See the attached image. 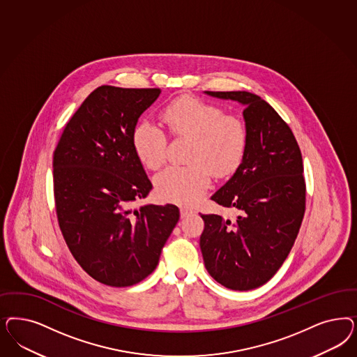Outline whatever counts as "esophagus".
Returning a JSON list of instances; mask_svg holds the SVG:
<instances>
[{"mask_svg": "<svg viewBox=\"0 0 357 357\" xmlns=\"http://www.w3.org/2000/svg\"><path fill=\"white\" fill-rule=\"evenodd\" d=\"M196 211L193 210V208H188V207H181L180 208V214H181V218H186V217H189L190 214H195Z\"/></svg>", "mask_w": 357, "mask_h": 357, "instance_id": "34e87169", "label": "esophagus"}]
</instances>
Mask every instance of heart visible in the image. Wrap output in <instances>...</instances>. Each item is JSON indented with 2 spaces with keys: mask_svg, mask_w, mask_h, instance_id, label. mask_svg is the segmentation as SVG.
<instances>
[{
  "mask_svg": "<svg viewBox=\"0 0 357 357\" xmlns=\"http://www.w3.org/2000/svg\"><path fill=\"white\" fill-rule=\"evenodd\" d=\"M164 119L174 135L192 138L186 167L172 165L155 177L158 197L178 205H195L205 196L211 172H232L247 147V128L242 121L215 105L198 98H181L164 110ZM132 146L142 164L158 169L165 160L167 135L160 126L143 119L134 128Z\"/></svg>",
  "mask_w": 357,
  "mask_h": 357,
  "instance_id": "heart-1",
  "label": "heart"
}]
</instances>
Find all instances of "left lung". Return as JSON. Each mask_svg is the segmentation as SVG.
I'll list each match as a JSON object with an SVG mask.
<instances>
[{
	"instance_id": "1",
	"label": "left lung",
	"mask_w": 357,
	"mask_h": 357,
	"mask_svg": "<svg viewBox=\"0 0 357 357\" xmlns=\"http://www.w3.org/2000/svg\"><path fill=\"white\" fill-rule=\"evenodd\" d=\"M244 106L247 147L230 180L211 199L236 211L234 220L201 217L208 275L232 290L259 288L276 275L296 242L306 185L298 143L276 110L253 93L205 92Z\"/></svg>"
}]
</instances>
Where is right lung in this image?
<instances>
[{
	"mask_svg": "<svg viewBox=\"0 0 357 357\" xmlns=\"http://www.w3.org/2000/svg\"><path fill=\"white\" fill-rule=\"evenodd\" d=\"M160 89L102 85L69 119L54 152V196L69 251L96 281L131 287L150 276L180 218L174 205L130 208L152 189L132 132Z\"/></svg>",
	"mask_w": 357,
	"mask_h": 357,
	"instance_id": "add662e5",
	"label": "right lung"
}]
</instances>
